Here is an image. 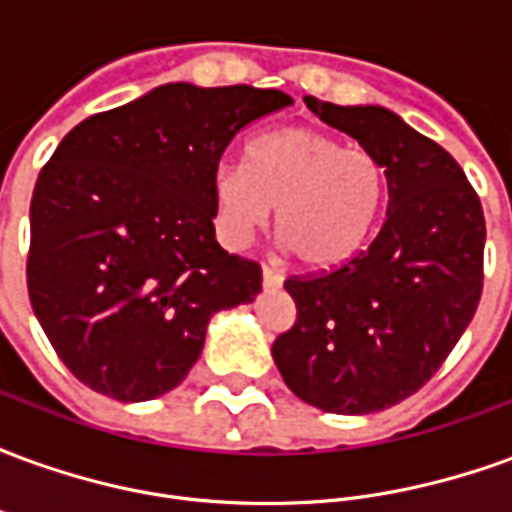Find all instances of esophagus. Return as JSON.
Here are the masks:
<instances>
[{"label":"esophagus","instance_id":"esophagus-1","mask_svg":"<svg viewBox=\"0 0 512 512\" xmlns=\"http://www.w3.org/2000/svg\"><path fill=\"white\" fill-rule=\"evenodd\" d=\"M263 285L266 288H279L282 285V274L274 271V268H263Z\"/></svg>","mask_w":512,"mask_h":512}]
</instances>
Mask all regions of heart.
<instances>
[{"label":"heart","instance_id":"obj_1","mask_svg":"<svg viewBox=\"0 0 512 512\" xmlns=\"http://www.w3.org/2000/svg\"><path fill=\"white\" fill-rule=\"evenodd\" d=\"M386 194L381 161L315 128H277L246 145V161L213 169V222L241 249L268 222L304 266L351 260L373 230Z\"/></svg>","mask_w":512,"mask_h":512}]
</instances>
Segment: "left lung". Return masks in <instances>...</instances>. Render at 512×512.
<instances>
[{"instance_id": "8db88e82", "label": "left lung", "mask_w": 512, "mask_h": 512, "mask_svg": "<svg viewBox=\"0 0 512 512\" xmlns=\"http://www.w3.org/2000/svg\"><path fill=\"white\" fill-rule=\"evenodd\" d=\"M304 104L381 161L389 202L365 252L285 282L296 323L271 356L304 403L373 414L430 381L472 323L483 293V208L458 161L395 112L315 95Z\"/></svg>"}]
</instances>
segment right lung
<instances>
[{
  "label": "right lung",
  "instance_id": "add662e5",
  "mask_svg": "<svg viewBox=\"0 0 512 512\" xmlns=\"http://www.w3.org/2000/svg\"><path fill=\"white\" fill-rule=\"evenodd\" d=\"M293 104L249 84H161L87 117L40 169L29 208L32 312L82 384L167 395L216 312L252 304L260 266L213 230L211 178L246 123Z\"/></svg>",
  "mask_w": 512,
  "mask_h": 512
}]
</instances>
